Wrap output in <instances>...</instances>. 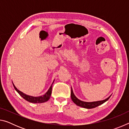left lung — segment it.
<instances>
[{"label": "left lung", "instance_id": "8db88e82", "mask_svg": "<svg viewBox=\"0 0 129 129\" xmlns=\"http://www.w3.org/2000/svg\"><path fill=\"white\" fill-rule=\"evenodd\" d=\"M111 96V95H110ZM110 96L104 100H102V101H95V102H84L82 101L81 100H78L77 97H76L75 95L74 94L73 92L72 88H71V99L72 100V101L75 104H76L77 105L82 107V108H87V109H92L94 108H95L98 106L102 104H104V102H105L106 101L109 99V98L110 97Z\"/></svg>", "mask_w": 129, "mask_h": 129}]
</instances>
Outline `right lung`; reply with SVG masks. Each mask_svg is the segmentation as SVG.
I'll return each instance as SVG.
<instances>
[{
  "label": "right lung",
  "instance_id": "1",
  "mask_svg": "<svg viewBox=\"0 0 129 129\" xmlns=\"http://www.w3.org/2000/svg\"><path fill=\"white\" fill-rule=\"evenodd\" d=\"M53 83H52V85L51 86V87H50L49 90H48L47 92L45 93L44 95L39 96V97H32V96H30V95H28L27 94H25L21 92V91H20V90H19L15 86L14 84H13V83L12 84H13V85L14 86V88L15 90L17 91V92L24 99H25V100H27V101H29L30 102H32V103H43V102H45L47 101L49 99V98L51 97V93H52V88Z\"/></svg>",
  "mask_w": 129,
  "mask_h": 129
}]
</instances>
